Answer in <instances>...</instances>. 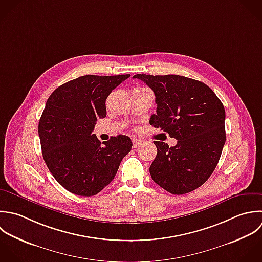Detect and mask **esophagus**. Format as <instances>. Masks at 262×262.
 I'll return each instance as SVG.
<instances>
[{
  "instance_id": "34e87169",
  "label": "esophagus",
  "mask_w": 262,
  "mask_h": 262,
  "mask_svg": "<svg viewBox=\"0 0 262 262\" xmlns=\"http://www.w3.org/2000/svg\"><path fill=\"white\" fill-rule=\"evenodd\" d=\"M141 144H142V140H140V139H133V147L134 148L139 147Z\"/></svg>"
}]
</instances>
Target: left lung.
I'll list each match as a JSON object with an SVG mask.
<instances>
[{
	"mask_svg": "<svg viewBox=\"0 0 262 262\" xmlns=\"http://www.w3.org/2000/svg\"><path fill=\"white\" fill-rule=\"evenodd\" d=\"M155 94L150 124L178 140L174 147L154 141L157 155L150 166L153 181L173 195L201 187L214 171L226 143V111L202 81L182 75L136 74Z\"/></svg>",
	"mask_w": 262,
	"mask_h": 262,
	"instance_id": "8db88e82",
	"label": "left lung"
}]
</instances>
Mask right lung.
Returning a JSON list of instances; mask_svg holds the SVG:
<instances>
[{
	"label": "right lung",
	"mask_w": 262,
	"mask_h": 262,
	"mask_svg": "<svg viewBox=\"0 0 262 262\" xmlns=\"http://www.w3.org/2000/svg\"><path fill=\"white\" fill-rule=\"evenodd\" d=\"M129 76H79L57 88L46 103L38 122L42 157L55 180L72 194L101 192L132 150L127 136L101 143L92 135L96 121L107 114V97Z\"/></svg>",
	"instance_id": "obj_1"
}]
</instances>
